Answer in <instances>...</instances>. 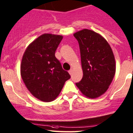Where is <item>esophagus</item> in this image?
I'll return each instance as SVG.
<instances>
[{
	"mask_svg": "<svg viewBox=\"0 0 133 133\" xmlns=\"http://www.w3.org/2000/svg\"><path fill=\"white\" fill-rule=\"evenodd\" d=\"M68 73H70V75H72V73H73V70H70L69 71H68Z\"/></svg>",
	"mask_w": 133,
	"mask_h": 133,
	"instance_id": "esophagus-1",
	"label": "esophagus"
}]
</instances>
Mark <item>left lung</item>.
<instances>
[{
  "instance_id": "1",
  "label": "left lung",
  "mask_w": 133,
  "mask_h": 133,
  "mask_svg": "<svg viewBox=\"0 0 133 133\" xmlns=\"http://www.w3.org/2000/svg\"><path fill=\"white\" fill-rule=\"evenodd\" d=\"M73 35L79 43L83 72L76 85L87 97L97 98L105 93L115 76L113 51L102 36L90 30L83 29Z\"/></svg>"
}]
</instances>
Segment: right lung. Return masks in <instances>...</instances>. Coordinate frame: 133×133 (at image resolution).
<instances>
[{"label": "right lung", "instance_id": "obj_1", "mask_svg": "<svg viewBox=\"0 0 133 133\" xmlns=\"http://www.w3.org/2000/svg\"><path fill=\"white\" fill-rule=\"evenodd\" d=\"M62 39L52 34L40 36L29 45L22 60L20 72L25 85L35 98L45 102L54 100L71 77L55 55Z\"/></svg>", "mask_w": 133, "mask_h": 133}]
</instances>
